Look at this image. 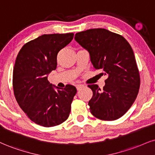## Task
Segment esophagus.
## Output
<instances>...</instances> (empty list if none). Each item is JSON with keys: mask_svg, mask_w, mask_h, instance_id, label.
Here are the masks:
<instances>
[{"mask_svg": "<svg viewBox=\"0 0 155 155\" xmlns=\"http://www.w3.org/2000/svg\"><path fill=\"white\" fill-rule=\"evenodd\" d=\"M83 87V85H76V87H77L78 91H79V90H81Z\"/></svg>", "mask_w": 155, "mask_h": 155, "instance_id": "1", "label": "esophagus"}]
</instances>
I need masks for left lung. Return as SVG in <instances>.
Returning a JSON list of instances; mask_svg holds the SVG:
<instances>
[{
    "label": "left lung",
    "instance_id": "1",
    "mask_svg": "<svg viewBox=\"0 0 155 155\" xmlns=\"http://www.w3.org/2000/svg\"><path fill=\"white\" fill-rule=\"evenodd\" d=\"M76 41L88 51L95 70L107 76L104 88L88 85L93 91L90 110L104 121L121 118L136 100L140 76L131 45L124 37L105 28L78 32Z\"/></svg>",
    "mask_w": 155,
    "mask_h": 155
}]
</instances>
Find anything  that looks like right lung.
I'll list each match as a JSON object with an SVG mask.
<instances>
[{"label":"right lung","mask_w":155,"mask_h":155,"mask_svg":"<svg viewBox=\"0 0 155 155\" xmlns=\"http://www.w3.org/2000/svg\"><path fill=\"white\" fill-rule=\"evenodd\" d=\"M73 37V33L44 34L25 44L17 55L13 71L15 98L26 116L38 125H60L70 115L77 89L67 85L55 91L47 75L56 70L57 54Z\"/></svg>","instance_id":"obj_1"}]
</instances>
